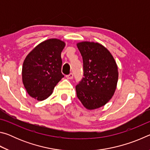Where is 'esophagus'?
Masks as SVG:
<instances>
[{"mask_svg": "<svg viewBox=\"0 0 150 150\" xmlns=\"http://www.w3.org/2000/svg\"><path fill=\"white\" fill-rule=\"evenodd\" d=\"M66 77H67V79H72L73 78V74L72 73H71L69 75H66Z\"/></svg>", "mask_w": 150, "mask_h": 150, "instance_id": "obj_1", "label": "esophagus"}]
</instances>
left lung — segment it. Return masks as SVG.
Masks as SVG:
<instances>
[{"instance_id":"8db88e82","label":"left lung","mask_w":150,"mask_h":150,"mask_svg":"<svg viewBox=\"0 0 150 150\" xmlns=\"http://www.w3.org/2000/svg\"><path fill=\"white\" fill-rule=\"evenodd\" d=\"M77 45L83 62V77L75 87L77 98L86 108H100L115 93L117 65L110 52L98 43L83 42Z\"/></svg>"}]
</instances>
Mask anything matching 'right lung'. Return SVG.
I'll use <instances>...</instances> for the list:
<instances>
[{
    "instance_id": "obj_1",
    "label": "right lung",
    "mask_w": 150,
    "mask_h": 150,
    "mask_svg": "<svg viewBox=\"0 0 150 150\" xmlns=\"http://www.w3.org/2000/svg\"><path fill=\"white\" fill-rule=\"evenodd\" d=\"M65 45L58 39L45 40L26 56L22 66V81L32 97L38 100L46 99L64 77L61 54Z\"/></svg>"
}]
</instances>
